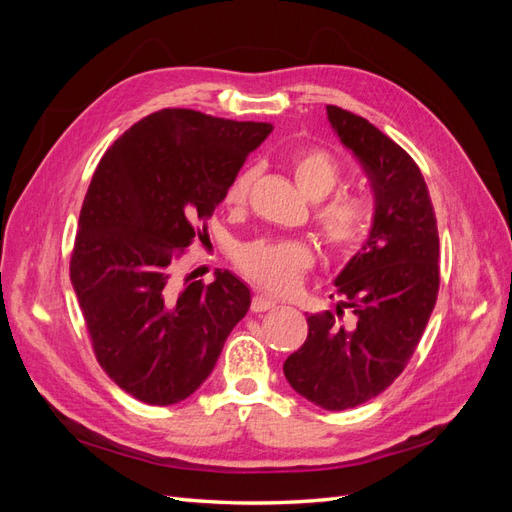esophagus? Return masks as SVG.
Returning <instances> with one entry per match:
<instances>
[{
  "instance_id": "34e87169",
  "label": "esophagus",
  "mask_w": 512,
  "mask_h": 512,
  "mask_svg": "<svg viewBox=\"0 0 512 512\" xmlns=\"http://www.w3.org/2000/svg\"><path fill=\"white\" fill-rule=\"evenodd\" d=\"M277 303L269 297H265V294H256V297L252 299V312H269V309H273Z\"/></svg>"
}]
</instances>
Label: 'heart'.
<instances>
[{
    "label": "heart",
    "mask_w": 512,
    "mask_h": 512,
    "mask_svg": "<svg viewBox=\"0 0 512 512\" xmlns=\"http://www.w3.org/2000/svg\"><path fill=\"white\" fill-rule=\"evenodd\" d=\"M297 188L309 200L327 197L339 181V168L324 149H303L290 162ZM256 170L245 168L230 181L224 203L239 209L247 203ZM318 235L333 254H350L365 243L371 215L361 198L335 194L314 211ZM314 247L303 239H256L237 250V267L256 286L269 292H290L314 265Z\"/></svg>",
    "instance_id": "heart-1"
}]
</instances>
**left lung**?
Returning a JSON list of instances; mask_svg holds the SVG:
<instances>
[{
    "instance_id": "left-lung-1",
    "label": "left lung",
    "mask_w": 512,
    "mask_h": 512,
    "mask_svg": "<svg viewBox=\"0 0 512 512\" xmlns=\"http://www.w3.org/2000/svg\"><path fill=\"white\" fill-rule=\"evenodd\" d=\"M327 115L371 181L374 224L335 277V314L307 316V339L286 359L284 376L312 404L337 412L374 399L408 365L438 299L440 239L427 183L408 153L359 115L331 104Z\"/></svg>"
}]
</instances>
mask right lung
Returning a JSON list of instances; mask_svg holds the SVG:
<instances>
[{"mask_svg": "<svg viewBox=\"0 0 512 512\" xmlns=\"http://www.w3.org/2000/svg\"><path fill=\"white\" fill-rule=\"evenodd\" d=\"M271 123L162 108L123 132L89 183L70 258L96 359L149 406L190 397L213 371L252 297L237 275L179 284L175 262Z\"/></svg>", "mask_w": 512, "mask_h": 512, "instance_id": "1", "label": "right lung"}]
</instances>
